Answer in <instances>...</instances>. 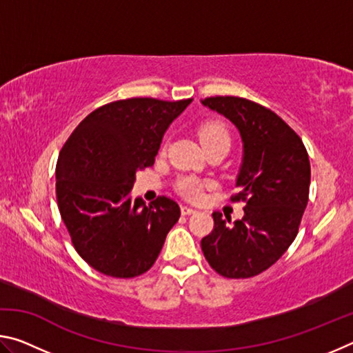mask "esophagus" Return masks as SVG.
<instances>
[{"label":"esophagus","mask_w":353,"mask_h":353,"mask_svg":"<svg viewBox=\"0 0 353 353\" xmlns=\"http://www.w3.org/2000/svg\"><path fill=\"white\" fill-rule=\"evenodd\" d=\"M181 212H182V214H193V213H196L194 208H191L188 205H182L181 207Z\"/></svg>","instance_id":"34e87169"}]
</instances>
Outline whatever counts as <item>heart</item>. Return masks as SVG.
<instances>
[{"mask_svg": "<svg viewBox=\"0 0 353 353\" xmlns=\"http://www.w3.org/2000/svg\"><path fill=\"white\" fill-rule=\"evenodd\" d=\"M198 134L204 148L218 145V143H229L230 145L229 132H227V129L223 123L208 121L205 124H202ZM207 185H208L207 182L201 181V179L196 176H182L177 179L176 191L185 199L199 201L202 198V194H204V188Z\"/></svg>", "mask_w": 353, "mask_h": 353, "instance_id": "b5f03b06", "label": "heart"}]
</instances>
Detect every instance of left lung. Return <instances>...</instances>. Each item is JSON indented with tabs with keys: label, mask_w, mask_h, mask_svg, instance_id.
<instances>
[{
	"label": "left lung",
	"mask_w": 353,
	"mask_h": 353,
	"mask_svg": "<svg viewBox=\"0 0 353 353\" xmlns=\"http://www.w3.org/2000/svg\"><path fill=\"white\" fill-rule=\"evenodd\" d=\"M201 103L240 130V193L232 201L244 202V216L232 225L219 212L213 213L214 225L202 238V252L219 276H259L286 252L299 232L310 191L307 149L282 118L254 101L212 97Z\"/></svg>",
	"instance_id": "1"
}]
</instances>
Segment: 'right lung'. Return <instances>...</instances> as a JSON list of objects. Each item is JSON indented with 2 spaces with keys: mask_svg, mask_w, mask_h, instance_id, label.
<instances>
[{
  "mask_svg": "<svg viewBox=\"0 0 353 353\" xmlns=\"http://www.w3.org/2000/svg\"><path fill=\"white\" fill-rule=\"evenodd\" d=\"M191 101H113L83 118L65 141L56 166L57 205L74 249L93 270L130 279L157 260L181 208L166 196L146 205L130 190Z\"/></svg>",
  "mask_w": 353,
  "mask_h": 353,
  "instance_id": "right-lung-1",
  "label": "right lung"
}]
</instances>
